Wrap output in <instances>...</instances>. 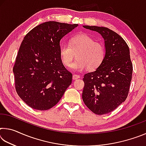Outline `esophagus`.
Returning a JSON list of instances; mask_svg holds the SVG:
<instances>
[{"label": "esophagus", "mask_w": 146, "mask_h": 146, "mask_svg": "<svg viewBox=\"0 0 146 146\" xmlns=\"http://www.w3.org/2000/svg\"><path fill=\"white\" fill-rule=\"evenodd\" d=\"M80 78V76L78 75H75V74H74L73 75V80H76V79H78Z\"/></svg>", "instance_id": "obj_1"}]
</instances>
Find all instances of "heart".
Returning <instances> with one entry per match:
<instances>
[{
  "label": "heart",
  "instance_id": "b5f03b06",
  "mask_svg": "<svg viewBox=\"0 0 146 146\" xmlns=\"http://www.w3.org/2000/svg\"><path fill=\"white\" fill-rule=\"evenodd\" d=\"M59 53L64 66L70 67L76 54L78 58L71 65V69L79 71L87 68L93 71L99 67L103 62L105 48L88 35L81 33L70 39V45L62 44Z\"/></svg>",
  "mask_w": 146,
  "mask_h": 146
}]
</instances>
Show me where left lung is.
I'll return each mask as SVG.
<instances>
[{"instance_id":"8db88e82","label":"left lung","mask_w":146,"mask_h":146,"mask_svg":"<svg viewBox=\"0 0 146 146\" xmlns=\"http://www.w3.org/2000/svg\"><path fill=\"white\" fill-rule=\"evenodd\" d=\"M83 27L97 31L102 36L105 56L95 71L84 76L82 99L94 113L106 114L115 110L127 97L133 73L129 49L119 35L109 28Z\"/></svg>"}]
</instances>
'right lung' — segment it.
Segmentation results:
<instances>
[{"label": "right lung", "instance_id": "1", "mask_svg": "<svg viewBox=\"0 0 146 146\" xmlns=\"http://www.w3.org/2000/svg\"><path fill=\"white\" fill-rule=\"evenodd\" d=\"M78 26L46 22L24 36L13 71L17 93L29 107L53 108L71 85L72 74L64 66L59 49L61 39Z\"/></svg>", "mask_w": 146, "mask_h": 146}]
</instances>
